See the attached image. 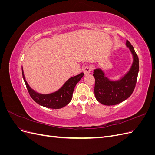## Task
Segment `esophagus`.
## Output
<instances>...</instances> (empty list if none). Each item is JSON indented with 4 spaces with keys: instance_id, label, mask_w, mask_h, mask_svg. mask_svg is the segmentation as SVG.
Here are the masks:
<instances>
[{
    "instance_id": "1",
    "label": "esophagus",
    "mask_w": 155,
    "mask_h": 155,
    "mask_svg": "<svg viewBox=\"0 0 155 155\" xmlns=\"http://www.w3.org/2000/svg\"><path fill=\"white\" fill-rule=\"evenodd\" d=\"M92 70V67L91 65H87V66H86L83 68V72L85 73V74H88L91 73Z\"/></svg>"
}]
</instances>
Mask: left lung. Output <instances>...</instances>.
<instances>
[{
  "mask_svg": "<svg viewBox=\"0 0 155 155\" xmlns=\"http://www.w3.org/2000/svg\"><path fill=\"white\" fill-rule=\"evenodd\" d=\"M126 45L133 55V63L129 71L120 80H109L101 69H96L94 71V94L96 100L103 105L118 104L127 99L134 90L139 71V59L133 46L128 40L126 41Z\"/></svg>",
  "mask_w": 155,
  "mask_h": 155,
  "instance_id": "8db88e82",
  "label": "left lung"
}]
</instances>
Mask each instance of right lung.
I'll use <instances>...</instances> for the list:
<instances>
[{
  "mask_svg": "<svg viewBox=\"0 0 155 155\" xmlns=\"http://www.w3.org/2000/svg\"><path fill=\"white\" fill-rule=\"evenodd\" d=\"M22 73L28 91L31 97L39 105L50 109H61L69 104L72 98L75 86L80 81L84 75V73L81 72L76 76L70 78L65 82L61 88L55 92L48 94H42L36 92L30 87L25 79L22 68Z\"/></svg>",
  "mask_w": 155,
  "mask_h": 155,
  "instance_id": "add662e5",
  "label": "right lung"
}]
</instances>
